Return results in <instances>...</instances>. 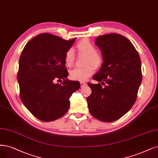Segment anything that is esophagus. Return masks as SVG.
Listing matches in <instances>:
<instances>
[{"instance_id": "esophagus-1", "label": "esophagus", "mask_w": 158, "mask_h": 158, "mask_svg": "<svg viewBox=\"0 0 158 158\" xmlns=\"http://www.w3.org/2000/svg\"><path fill=\"white\" fill-rule=\"evenodd\" d=\"M80 85H81V87H84V86L86 85V84L85 82H84V81H80Z\"/></svg>"}]
</instances>
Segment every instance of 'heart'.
<instances>
[{"mask_svg":"<svg viewBox=\"0 0 158 158\" xmlns=\"http://www.w3.org/2000/svg\"><path fill=\"white\" fill-rule=\"evenodd\" d=\"M80 53L86 56L85 64H91L95 68L99 67L102 63V57L97 51L96 47L88 40H82L77 46ZM75 55L74 50L70 48L65 53L64 61L68 67L74 63ZM94 69L91 65H87L83 68H74L70 71V78L74 80L84 81L88 79L93 74Z\"/></svg>","mask_w":158,"mask_h":158,"instance_id":"heart-1","label":"heart"}]
</instances>
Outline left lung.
<instances>
[{
    "label": "left lung",
    "mask_w": 158,
    "mask_h": 158,
    "mask_svg": "<svg viewBox=\"0 0 158 158\" xmlns=\"http://www.w3.org/2000/svg\"><path fill=\"white\" fill-rule=\"evenodd\" d=\"M95 44L100 49L103 61L93 77L99 83L88 84L91 94L87 102L92 116L111 122L125 115L137 99L142 81L141 61L132 43L121 35L99 36ZM100 82L105 86L102 88Z\"/></svg>",
    "instance_id": "8db88e82"
}]
</instances>
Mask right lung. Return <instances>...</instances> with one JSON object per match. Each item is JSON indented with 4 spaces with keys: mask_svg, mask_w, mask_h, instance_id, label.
Listing matches in <instances>:
<instances>
[{
    "mask_svg": "<svg viewBox=\"0 0 158 158\" xmlns=\"http://www.w3.org/2000/svg\"><path fill=\"white\" fill-rule=\"evenodd\" d=\"M77 38L65 40L51 34L37 35L25 45L19 61L20 98L40 120L52 122L66 114L69 99L80 88L78 81L67 78L64 56ZM64 80L60 85L56 80Z\"/></svg>",
    "mask_w": 158,
    "mask_h": 158,
    "instance_id": "add662e5",
    "label": "right lung"
}]
</instances>
